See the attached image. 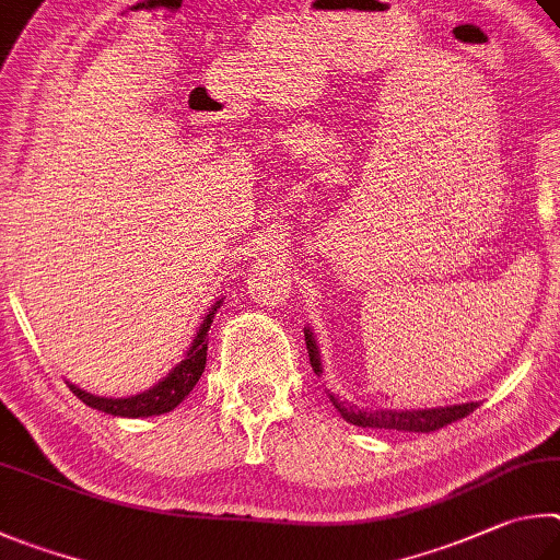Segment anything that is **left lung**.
<instances>
[{
  "mask_svg": "<svg viewBox=\"0 0 560 560\" xmlns=\"http://www.w3.org/2000/svg\"><path fill=\"white\" fill-rule=\"evenodd\" d=\"M305 345L310 354V364L319 374V354L317 345L312 339V331L305 329ZM339 413L345 416L347 423L359 428H386V430H406V433H433V430L445 428L455 420L472 413L479 404H463V406H447V408H428V410H354L345 408L339 400L331 396Z\"/></svg>",
  "mask_w": 560,
  "mask_h": 560,
  "instance_id": "8db88e82",
  "label": "left lung"
}]
</instances>
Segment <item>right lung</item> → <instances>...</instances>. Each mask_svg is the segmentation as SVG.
Listing matches in <instances>:
<instances>
[{"instance_id":"right-lung-1","label":"right lung","mask_w":560,"mask_h":560,"mask_svg":"<svg viewBox=\"0 0 560 560\" xmlns=\"http://www.w3.org/2000/svg\"><path fill=\"white\" fill-rule=\"evenodd\" d=\"M219 307H221V300L215 302L209 315H206L203 325L199 327V331H196L189 351H186V357L172 369V374L162 378L154 388L132 398H101V396L85 394V390H81L78 386H71L73 396H78L85 406H91L95 410H103V413H110V416H122V418H147V416L170 413V410H174L186 396L191 394L196 381H199L203 374L206 349H209L206 331H209L215 310Z\"/></svg>"}]
</instances>
